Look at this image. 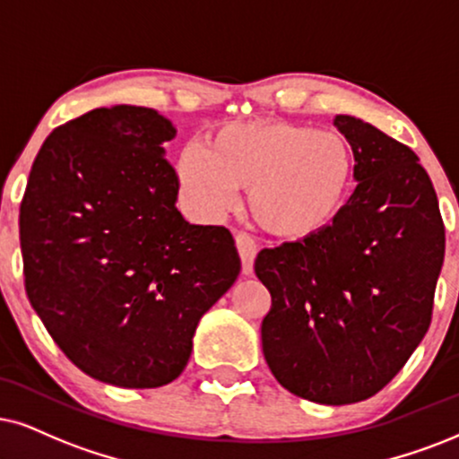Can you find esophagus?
Here are the masks:
<instances>
[{
  "mask_svg": "<svg viewBox=\"0 0 459 459\" xmlns=\"http://www.w3.org/2000/svg\"><path fill=\"white\" fill-rule=\"evenodd\" d=\"M235 246H237V252H239V256H241L243 275H252V273H254V258H256V252H258L256 241L252 239V235L237 233L235 235Z\"/></svg>",
  "mask_w": 459,
  "mask_h": 459,
  "instance_id": "esophagus-1",
  "label": "esophagus"
}]
</instances>
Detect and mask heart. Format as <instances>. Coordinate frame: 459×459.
Listing matches in <instances>:
<instances>
[{"label": "heart", "mask_w": 459, "mask_h": 459, "mask_svg": "<svg viewBox=\"0 0 459 459\" xmlns=\"http://www.w3.org/2000/svg\"><path fill=\"white\" fill-rule=\"evenodd\" d=\"M178 178L201 216H222L235 203V190H247V210L260 229L281 239H307L343 210L353 159L339 133L256 120L222 126L205 150L184 148Z\"/></svg>", "instance_id": "obj_1"}]
</instances>
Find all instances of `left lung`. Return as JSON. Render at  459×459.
I'll return each instance as SVG.
<instances>
[{
	"mask_svg": "<svg viewBox=\"0 0 459 459\" xmlns=\"http://www.w3.org/2000/svg\"><path fill=\"white\" fill-rule=\"evenodd\" d=\"M334 125L356 190L333 224L263 249L254 271L271 292L260 333L275 379L311 403L351 404L384 390L430 328L445 224L413 150L353 116Z\"/></svg>",
	"mask_w": 459,
	"mask_h": 459,
	"instance_id": "1",
	"label": "left lung"
}]
</instances>
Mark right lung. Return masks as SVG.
<instances>
[{
  "label": "right lung",
  "instance_id": "right-lung-1",
  "mask_svg": "<svg viewBox=\"0 0 459 459\" xmlns=\"http://www.w3.org/2000/svg\"><path fill=\"white\" fill-rule=\"evenodd\" d=\"M173 137L156 109H91L46 137L21 203L29 303L75 367L109 385L178 379L203 313L241 271L229 229L178 212L162 148Z\"/></svg>",
  "mask_w": 459,
  "mask_h": 459
}]
</instances>
